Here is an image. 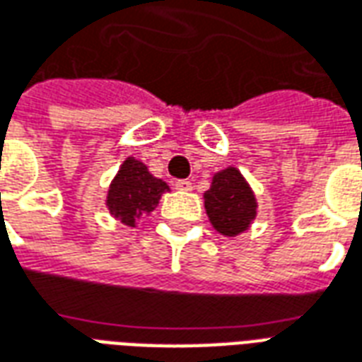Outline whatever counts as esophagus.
<instances>
[{"label":"esophagus","mask_w":362,"mask_h":362,"mask_svg":"<svg viewBox=\"0 0 362 362\" xmlns=\"http://www.w3.org/2000/svg\"><path fill=\"white\" fill-rule=\"evenodd\" d=\"M174 188L178 189V192H192V182L189 180H176L174 182Z\"/></svg>","instance_id":"obj_1"}]
</instances>
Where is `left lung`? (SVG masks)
<instances>
[{
    "label": "left lung",
    "mask_w": 362,
    "mask_h": 362,
    "mask_svg": "<svg viewBox=\"0 0 362 362\" xmlns=\"http://www.w3.org/2000/svg\"><path fill=\"white\" fill-rule=\"evenodd\" d=\"M203 199L209 221L218 234L235 238L255 221L259 207L255 192L235 167L213 174L211 188L203 194Z\"/></svg>",
    "instance_id": "obj_1"
}]
</instances>
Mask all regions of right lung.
<instances>
[{
	"label": "right lung",
	"instance_id": "right-lung-1",
	"mask_svg": "<svg viewBox=\"0 0 362 362\" xmlns=\"http://www.w3.org/2000/svg\"><path fill=\"white\" fill-rule=\"evenodd\" d=\"M168 184L149 173L147 165L136 157H127L109 184L105 205L111 216L124 226H136L141 216H149L159 205Z\"/></svg>",
	"mask_w": 362,
	"mask_h": 362
}]
</instances>
